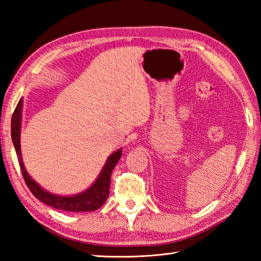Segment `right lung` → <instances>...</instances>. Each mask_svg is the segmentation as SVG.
Wrapping results in <instances>:
<instances>
[{
  "label": "right lung",
  "mask_w": 261,
  "mask_h": 261,
  "mask_svg": "<svg viewBox=\"0 0 261 261\" xmlns=\"http://www.w3.org/2000/svg\"><path fill=\"white\" fill-rule=\"evenodd\" d=\"M21 112H22V99H20L18 105L13 112L12 120H11V136L15 148V152L18 154V160L20 165V169L22 176H23L27 186L29 187L31 193L37 197L39 201L45 203L49 206L57 210L68 211V212H91L99 208L107 202L110 194V184H111V175L112 170L118 164L119 159L122 156V149L113 152L108 158L101 174L97 177L95 182L79 195L75 196H58L54 195L51 193H48L39 186L33 180L22 163L21 148H20V127H21Z\"/></svg>",
  "instance_id": "right-lung-1"
}]
</instances>
